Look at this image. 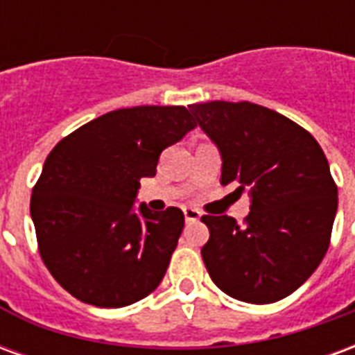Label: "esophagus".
<instances>
[{
  "label": "esophagus",
  "instance_id": "34e87169",
  "mask_svg": "<svg viewBox=\"0 0 355 355\" xmlns=\"http://www.w3.org/2000/svg\"><path fill=\"white\" fill-rule=\"evenodd\" d=\"M184 218L186 223H196V220H200L201 213L198 209L193 207H184Z\"/></svg>",
  "mask_w": 355,
  "mask_h": 355
}]
</instances>
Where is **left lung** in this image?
Returning a JSON list of instances; mask_svg holds the SVG:
<instances>
[{"mask_svg": "<svg viewBox=\"0 0 355 355\" xmlns=\"http://www.w3.org/2000/svg\"><path fill=\"white\" fill-rule=\"evenodd\" d=\"M188 108L220 150V184L251 196L243 224L226 215L201 216L211 232L201 249L211 279L251 304L289 297L331 243L338 192L327 157L304 127L253 102Z\"/></svg>", "mask_w": 355, "mask_h": 355, "instance_id": "obj_1", "label": "left lung"}]
</instances>
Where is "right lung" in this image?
I'll return each mask as SVG.
<instances>
[{
	"mask_svg": "<svg viewBox=\"0 0 355 355\" xmlns=\"http://www.w3.org/2000/svg\"><path fill=\"white\" fill-rule=\"evenodd\" d=\"M196 127L184 106H135L96 117L51 150L30 200L37 249L72 297L121 308L162 283L184 228L178 207L132 209L140 178Z\"/></svg>",
	"mask_w": 355,
	"mask_h": 355,
	"instance_id": "right-lung-1",
	"label": "right lung"
}]
</instances>
